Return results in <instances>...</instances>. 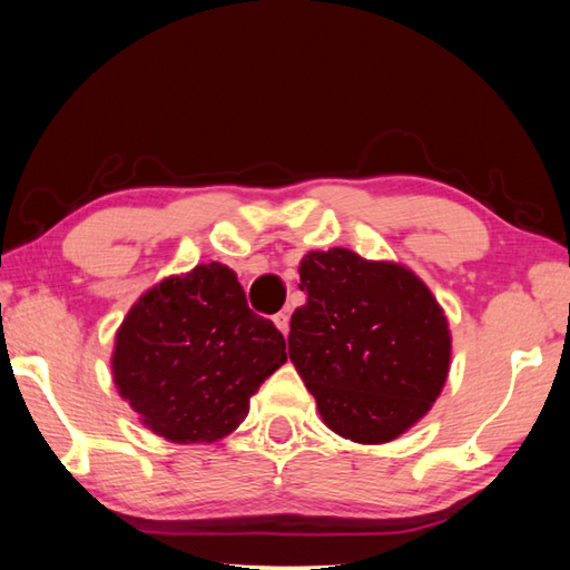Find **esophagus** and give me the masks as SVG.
<instances>
[{
	"instance_id": "34e87169",
	"label": "esophagus",
	"mask_w": 570,
	"mask_h": 570,
	"mask_svg": "<svg viewBox=\"0 0 570 570\" xmlns=\"http://www.w3.org/2000/svg\"><path fill=\"white\" fill-rule=\"evenodd\" d=\"M274 326L284 333H288V311H278V314L274 316Z\"/></svg>"
}]
</instances>
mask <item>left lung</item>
Returning <instances> with one entry per match:
<instances>
[{"label":"left lung","mask_w":570,"mask_h":570,"mask_svg":"<svg viewBox=\"0 0 570 570\" xmlns=\"http://www.w3.org/2000/svg\"><path fill=\"white\" fill-rule=\"evenodd\" d=\"M298 276L308 298L292 316L288 358L323 425L361 444L400 438L450 373L452 333L438 298L407 266L343 247L304 254Z\"/></svg>","instance_id":"1"}]
</instances>
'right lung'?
<instances>
[{
	"mask_svg": "<svg viewBox=\"0 0 570 570\" xmlns=\"http://www.w3.org/2000/svg\"><path fill=\"white\" fill-rule=\"evenodd\" d=\"M286 363V341L247 306L229 266L212 262L148 288L116 331L114 383L138 420L177 444L237 430L249 397Z\"/></svg>",
	"mask_w": 570,
	"mask_h": 570,
	"instance_id": "add662e5",
	"label": "right lung"
}]
</instances>
